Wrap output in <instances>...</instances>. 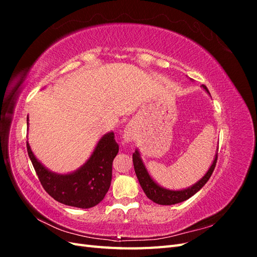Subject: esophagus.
Wrapping results in <instances>:
<instances>
[{"instance_id":"1","label":"esophagus","mask_w":257,"mask_h":257,"mask_svg":"<svg viewBox=\"0 0 257 257\" xmlns=\"http://www.w3.org/2000/svg\"><path fill=\"white\" fill-rule=\"evenodd\" d=\"M134 135H135V130H134L133 124L128 123L126 127L124 128V133H123L124 141H125L126 143L132 142V141H133V138H134Z\"/></svg>"}]
</instances>
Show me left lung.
Returning a JSON list of instances; mask_svg holds the SVG:
<instances>
[{"label":"left lung","instance_id":"1","mask_svg":"<svg viewBox=\"0 0 257 257\" xmlns=\"http://www.w3.org/2000/svg\"><path fill=\"white\" fill-rule=\"evenodd\" d=\"M201 87L205 89V91L207 93H209L205 84L201 85ZM216 161H217V153L215 154V158L213 160L212 165L210 166L206 175L201 178L198 182H196L195 184L190 186V188L185 189V190L173 191V190H167V189L162 188V186H160L157 182H155L150 177L149 173H148V170L141 158V153L138 152V150H136L135 153H133V164H134L135 173H136L139 183H141L142 189L144 190L147 197L151 199L152 201H154L155 204L166 205V206L181 203V201L189 199L190 197H192L194 195V194L197 193L208 182L209 178L211 177L213 170H214V167H215V164H216Z\"/></svg>","mask_w":257,"mask_h":257}]
</instances>
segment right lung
<instances>
[{"instance_id":"obj_1","label":"right lung","mask_w":257,"mask_h":257,"mask_svg":"<svg viewBox=\"0 0 257 257\" xmlns=\"http://www.w3.org/2000/svg\"><path fill=\"white\" fill-rule=\"evenodd\" d=\"M29 124V118L27 119ZM29 158L45 191L61 204L87 209L102 201L109 190L112 161L119 152L113 132L99 139L94 151L74 173L59 175L48 170L38 161L27 142Z\"/></svg>"}]
</instances>
